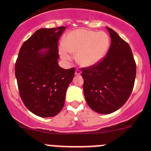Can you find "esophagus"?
<instances>
[{
  "instance_id": "1",
  "label": "esophagus",
  "mask_w": 151,
  "mask_h": 151,
  "mask_svg": "<svg viewBox=\"0 0 151 151\" xmlns=\"http://www.w3.org/2000/svg\"><path fill=\"white\" fill-rule=\"evenodd\" d=\"M80 74H81V71L79 70H78V69H77L75 71V75L78 76V75H80Z\"/></svg>"
}]
</instances>
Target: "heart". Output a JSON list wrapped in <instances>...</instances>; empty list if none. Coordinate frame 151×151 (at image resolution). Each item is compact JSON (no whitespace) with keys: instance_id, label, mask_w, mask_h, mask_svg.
Masks as SVG:
<instances>
[{"instance_id":"heart-1","label":"heart","mask_w":151,"mask_h":151,"mask_svg":"<svg viewBox=\"0 0 151 151\" xmlns=\"http://www.w3.org/2000/svg\"><path fill=\"white\" fill-rule=\"evenodd\" d=\"M110 40L106 32L87 29L72 30L66 35L64 46L60 47V54L66 61H70V53L77 54V61L83 67L97 64L108 51Z\"/></svg>"}]
</instances>
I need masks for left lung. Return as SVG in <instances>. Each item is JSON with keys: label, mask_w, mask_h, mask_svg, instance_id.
Masks as SVG:
<instances>
[{"label": "left lung", "mask_w": 151, "mask_h": 151, "mask_svg": "<svg viewBox=\"0 0 151 151\" xmlns=\"http://www.w3.org/2000/svg\"><path fill=\"white\" fill-rule=\"evenodd\" d=\"M106 28L111 38L106 55L96 65L81 68L86 103L102 114L113 113L127 101L136 74V62L129 45L115 31Z\"/></svg>", "instance_id": "1"}]
</instances>
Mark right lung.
<instances>
[{"label":"right lung","instance_id":"add662e5","mask_svg":"<svg viewBox=\"0 0 151 151\" xmlns=\"http://www.w3.org/2000/svg\"><path fill=\"white\" fill-rule=\"evenodd\" d=\"M66 27L39 29L24 42L19 51L15 73L22 102L32 113L52 117L65 104L67 87L73 79L74 67L58 65V41ZM47 49L46 51L41 50Z\"/></svg>","mask_w":151,"mask_h":151}]
</instances>
